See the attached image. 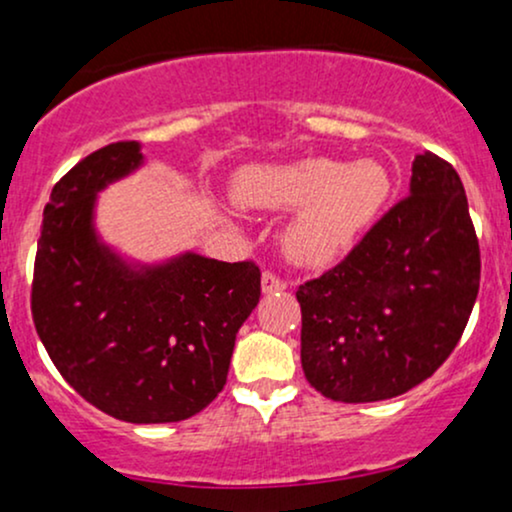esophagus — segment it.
Returning <instances> with one entry per match:
<instances>
[{
	"instance_id": "1",
	"label": "esophagus",
	"mask_w": 512,
	"mask_h": 512,
	"mask_svg": "<svg viewBox=\"0 0 512 512\" xmlns=\"http://www.w3.org/2000/svg\"><path fill=\"white\" fill-rule=\"evenodd\" d=\"M286 289V281L272 272L262 274V293H279Z\"/></svg>"
}]
</instances>
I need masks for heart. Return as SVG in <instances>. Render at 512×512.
I'll list each match as a JSON object with an SVG mask.
<instances>
[{"label":"heart","instance_id":"heart-1","mask_svg":"<svg viewBox=\"0 0 512 512\" xmlns=\"http://www.w3.org/2000/svg\"><path fill=\"white\" fill-rule=\"evenodd\" d=\"M390 192V178L375 161L344 166L313 156L281 166H250L238 175V204L250 209L293 211L284 252L296 264L322 267L354 245Z\"/></svg>","mask_w":512,"mask_h":512}]
</instances>
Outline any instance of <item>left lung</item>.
Here are the masks:
<instances>
[{
    "label": "left lung",
    "mask_w": 512,
    "mask_h": 512,
    "mask_svg": "<svg viewBox=\"0 0 512 512\" xmlns=\"http://www.w3.org/2000/svg\"><path fill=\"white\" fill-rule=\"evenodd\" d=\"M479 240L457 170L414 158L397 202L337 267L298 286L301 363L334 402H380L424 383L460 342L479 293Z\"/></svg>",
    "instance_id": "left-lung-1"
}]
</instances>
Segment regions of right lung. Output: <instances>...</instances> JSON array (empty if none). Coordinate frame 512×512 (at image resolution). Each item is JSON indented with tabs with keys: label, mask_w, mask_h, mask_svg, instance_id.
<instances>
[{
	"label": "right lung",
	"mask_w": 512,
	"mask_h": 512,
	"mask_svg": "<svg viewBox=\"0 0 512 512\" xmlns=\"http://www.w3.org/2000/svg\"><path fill=\"white\" fill-rule=\"evenodd\" d=\"M142 163L139 142L108 144L52 187L31 310L52 363L86 402L129 424H170L226 385L236 334L260 303V267L197 252L139 264L105 245L98 192Z\"/></svg>",
	"instance_id": "obj_1"
}]
</instances>
